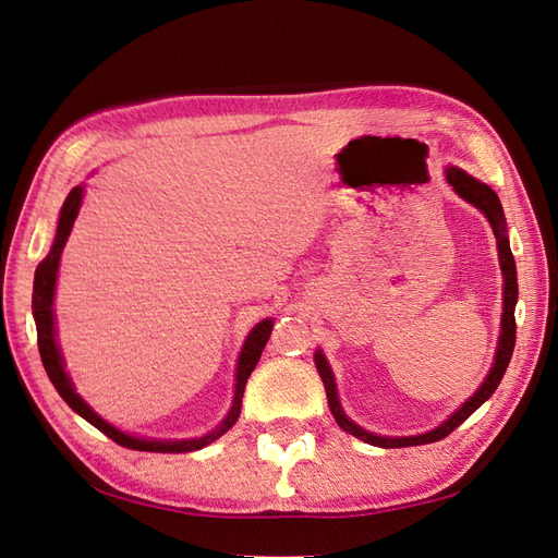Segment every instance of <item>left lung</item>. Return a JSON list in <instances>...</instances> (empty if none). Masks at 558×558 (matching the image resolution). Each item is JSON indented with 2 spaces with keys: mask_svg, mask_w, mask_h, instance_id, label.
<instances>
[{
  "mask_svg": "<svg viewBox=\"0 0 558 558\" xmlns=\"http://www.w3.org/2000/svg\"><path fill=\"white\" fill-rule=\"evenodd\" d=\"M446 179L452 185V191L460 195L462 199H466L469 205H474L478 211L485 214V219L493 226V233L497 240V256H499V268H502V278H505V288H502V323H499V339H497V351H495V361L488 377L483 379L481 387L474 391V396H469L466 401L457 408L452 415L440 422L432 432H424L417 436H379L367 432V428L355 424L344 408L339 403V393H337V384H335V373L330 363H327L325 353L318 349L313 353V361H316L318 367V375L325 384V393H327V405H330L332 417L337 420V424L344 428L347 434L361 438L369 446H377V448H408V446H424V442H434L446 438L448 434H452L457 426H460L469 415H474V412L488 401V398L495 393L497 384L502 381L505 373H507V365L511 361V353H513V341H517V320H513V308H517L519 302V282H517V264H513V254L509 247V235H507V219H505V209L502 203H499L497 193L490 189L488 183H483L478 179H474L471 174H466L464 169L460 167H446Z\"/></svg>",
  "mask_w": 558,
  "mask_h": 558,
  "instance_id": "obj_1",
  "label": "left lung"
}]
</instances>
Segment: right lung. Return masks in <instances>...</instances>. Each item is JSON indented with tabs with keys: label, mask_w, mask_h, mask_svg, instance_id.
I'll return each instance as SVG.
<instances>
[{
	"label": "right lung",
	"mask_w": 558,
	"mask_h": 558,
	"mask_svg": "<svg viewBox=\"0 0 558 558\" xmlns=\"http://www.w3.org/2000/svg\"><path fill=\"white\" fill-rule=\"evenodd\" d=\"M82 197H84V185H75L73 191L68 193L65 203L59 214V226H56V235H53V245L45 259L39 262L35 270V284H33V316L37 325V347L41 363H45L47 375L56 391L61 393L63 401L73 408L80 417L94 424L98 432H104L108 438L124 448L132 450H143V452H193L209 446V442L223 436L228 428H231L238 417H240V408H242V393H245V384L252 375V369L256 367L262 359V351L266 347V341L270 337V330H274V320L264 318L262 323H256L245 344H242V351L238 355V367H235V393H233V403L228 415L221 420V424L214 428V432L197 436V438H181V440H169V438H146V436H136V434H126L122 428L112 426L106 422L98 412L84 401V398L75 391V384L65 373V361L59 341H56V318H53V296H56V278H59V264H61V254L68 242L70 231H73V223L80 214L82 207Z\"/></svg>",
	"instance_id": "add662e5"
}]
</instances>
